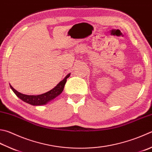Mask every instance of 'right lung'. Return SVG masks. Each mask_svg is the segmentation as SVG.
Returning a JSON list of instances; mask_svg holds the SVG:
<instances>
[{
  "mask_svg": "<svg viewBox=\"0 0 152 152\" xmlns=\"http://www.w3.org/2000/svg\"><path fill=\"white\" fill-rule=\"evenodd\" d=\"M69 76L70 73L68 74L53 89H51L50 91H48V92L45 93L44 94H39V95H27V94L19 93L18 91L14 89L11 85H10V87L12 88L13 92L16 94V95L19 99L22 100L23 101L34 106H39L46 104L48 102L50 101L51 100L56 98V96H58L59 94H61L62 91H64L65 85L67 81V79Z\"/></svg>",
  "mask_w": 152,
  "mask_h": 152,
  "instance_id": "add662e5",
  "label": "right lung"
}]
</instances>
